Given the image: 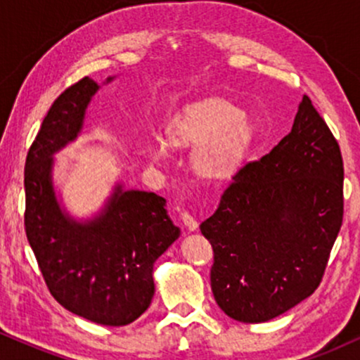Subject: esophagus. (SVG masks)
<instances>
[{"label":"esophagus","mask_w":360,"mask_h":360,"mask_svg":"<svg viewBox=\"0 0 360 360\" xmlns=\"http://www.w3.org/2000/svg\"><path fill=\"white\" fill-rule=\"evenodd\" d=\"M181 220H183V223L186 225V229H188L189 232H193V230H196V229H198V221H196V218H194L191 213L183 212V213H181Z\"/></svg>","instance_id":"34e87169"}]
</instances>
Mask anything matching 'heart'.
Instances as JSON below:
<instances>
[{
  "label": "heart",
  "mask_w": 360,
  "mask_h": 360,
  "mask_svg": "<svg viewBox=\"0 0 360 360\" xmlns=\"http://www.w3.org/2000/svg\"><path fill=\"white\" fill-rule=\"evenodd\" d=\"M240 120V111L229 103H206L176 127L174 137L181 142H203L221 134L217 140L201 148L194 159L201 174L221 177L237 164L249 142V127ZM167 150V143L162 140H157L150 147V154L157 160L166 159Z\"/></svg>",
  "instance_id": "b5f03b06"
}]
</instances>
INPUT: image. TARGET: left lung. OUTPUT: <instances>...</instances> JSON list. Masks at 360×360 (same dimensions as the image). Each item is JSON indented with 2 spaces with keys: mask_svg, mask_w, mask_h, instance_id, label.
I'll return each instance as SVG.
<instances>
[{
  "mask_svg": "<svg viewBox=\"0 0 360 360\" xmlns=\"http://www.w3.org/2000/svg\"><path fill=\"white\" fill-rule=\"evenodd\" d=\"M344 218V162L303 96L291 131L232 177L201 233L213 247L212 291L233 320L262 323L320 286Z\"/></svg>",
  "mask_w": 360,
  "mask_h": 360,
  "instance_id": "obj_1",
  "label": "left lung"
}]
</instances>
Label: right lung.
Masks as SVG:
<instances>
[{
    "mask_svg": "<svg viewBox=\"0 0 360 360\" xmlns=\"http://www.w3.org/2000/svg\"><path fill=\"white\" fill-rule=\"evenodd\" d=\"M98 89V82L82 77L45 115L25 162V232L45 284L62 307L94 323L123 326L150 304L154 262L181 230L162 196L125 191L122 184L91 220L77 221L60 208L53 154L81 134Z\"/></svg>",
    "mask_w": 360,
    "mask_h": 360,
    "instance_id": "obj_1",
    "label": "right lung"
}]
</instances>
